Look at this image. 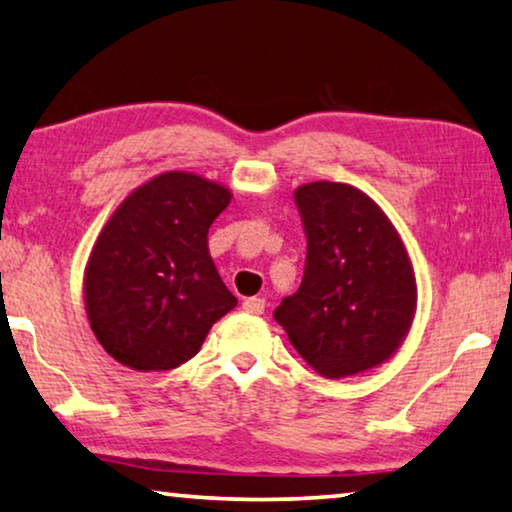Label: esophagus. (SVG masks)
I'll return each mask as SVG.
<instances>
[{
	"label": "esophagus",
	"instance_id": "1",
	"mask_svg": "<svg viewBox=\"0 0 512 512\" xmlns=\"http://www.w3.org/2000/svg\"><path fill=\"white\" fill-rule=\"evenodd\" d=\"M243 310H246L248 314H264V310H266V300L264 298H246L243 300Z\"/></svg>",
	"mask_w": 512,
	"mask_h": 512
}]
</instances>
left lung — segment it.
<instances>
[{"label": "left lung", "mask_w": 512, "mask_h": 512, "mask_svg": "<svg viewBox=\"0 0 512 512\" xmlns=\"http://www.w3.org/2000/svg\"><path fill=\"white\" fill-rule=\"evenodd\" d=\"M307 234L305 275L273 312L300 358L323 378L387 362L417 312L410 255L387 214L342 182L294 191Z\"/></svg>", "instance_id": "1"}]
</instances>
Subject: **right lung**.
Listing matches in <instances>:
<instances>
[{
    "label": "right lung",
    "instance_id": "add662e5",
    "mask_svg": "<svg viewBox=\"0 0 512 512\" xmlns=\"http://www.w3.org/2000/svg\"><path fill=\"white\" fill-rule=\"evenodd\" d=\"M232 191L186 170L134 189L88 257L84 303L97 342L136 371H168L200 351L237 305L207 246Z\"/></svg>",
    "mask_w": 512,
    "mask_h": 512
}]
</instances>
